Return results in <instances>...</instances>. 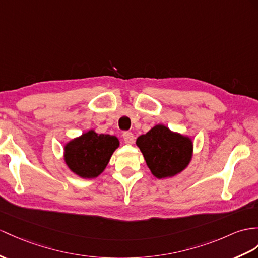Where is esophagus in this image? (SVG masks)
I'll return each instance as SVG.
<instances>
[{"label": "esophagus", "mask_w": 258, "mask_h": 258, "mask_svg": "<svg viewBox=\"0 0 258 258\" xmlns=\"http://www.w3.org/2000/svg\"><path fill=\"white\" fill-rule=\"evenodd\" d=\"M122 138H123V141L127 144H133L135 141V137L133 133H130V131H124L122 134Z\"/></svg>", "instance_id": "obj_1"}]
</instances>
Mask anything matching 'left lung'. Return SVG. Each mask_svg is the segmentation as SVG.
<instances>
[{
	"label": "left lung",
	"mask_w": 258,
	"mask_h": 258,
	"mask_svg": "<svg viewBox=\"0 0 258 258\" xmlns=\"http://www.w3.org/2000/svg\"><path fill=\"white\" fill-rule=\"evenodd\" d=\"M136 144L151 173L160 179L184 171L192 156L190 138L173 133L164 124H156L146 135L138 137Z\"/></svg>",
	"instance_id": "left-lung-1"
}]
</instances>
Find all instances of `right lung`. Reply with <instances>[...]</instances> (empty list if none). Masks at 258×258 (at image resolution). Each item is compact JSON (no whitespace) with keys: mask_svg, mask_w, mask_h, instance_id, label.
Here are the masks:
<instances>
[{"mask_svg":"<svg viewBox=\"0 0 258 258\" xmlns=\"http://www.w3.org/2000/svg\"><path fill=\"white\" fill-rule=\"evenodd\" d=\"M118 147L117 137L89 130L66 144V164L82 178H95L104 172Z\"/></svg>","mask_w":258,"mask_h":258,"instance_id":"1","label":"right lung"}]
</instances>
